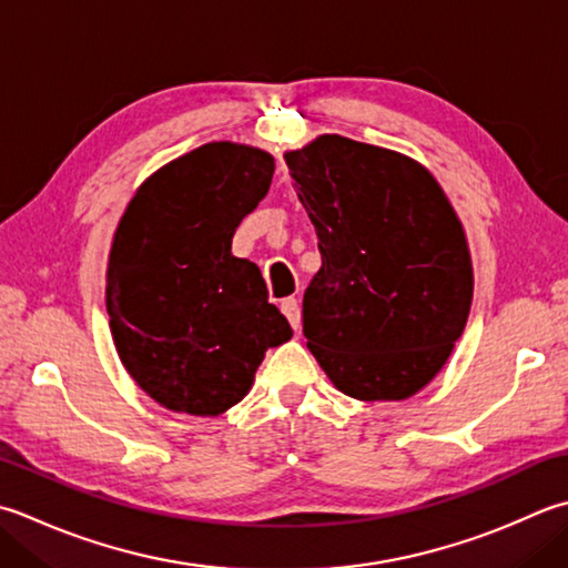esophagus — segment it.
<instances>
[{
  "mask_svg": "<svg viewBox=\"0 0 568 568\" xmlns=\"http://www.w3.org/2000/svg\"><path fill=\"white\" fill-rule=\"evenodd\" d=\"M283 313H285V317L291 320V325H293V329L297 332L300 329V320H303V313H300V303L295 297H287V300H283Z\"/></svg>",
  "mask_w": 568,
  "mask_h": 568,
  "instance_id": "1",
  "label": "esophagus"
}]
</instances>
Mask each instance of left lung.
Here are the masks:
<instances>
[{
    "instance_id": "left-lung-1",
    "label": "left lung",
    "mask_w": 568,
    "mask_h": 568,
    "mask_svg": "<svg viewBox=\"0 0 568 568\" xmlns=\"http://www.w3.org/2000/svg\"><path fill=\"white\" fill-rule=\"evenodd\" d=\"M285 162L322 253L303 297L310 352L359 402L414 396L450 357L473 303L450 202L418 162L349 138L322 135Z\"/></svg>"
}]
</instances>
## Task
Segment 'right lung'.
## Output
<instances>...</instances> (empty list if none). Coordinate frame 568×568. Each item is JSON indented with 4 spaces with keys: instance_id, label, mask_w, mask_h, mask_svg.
<instances>
[{
    "instance_id": "1",
    "label": "right lung",
    "mask_w": 568,
    "mask_h": 568,
    "mask_svg": "<svg viewBox=\"0 0 568 568\" xmlns=\"http://www.w3.org/2000/svg\"><path fill=\"white\" fill-rule=\"evenodd\" d=\"M273 172L268 152L209 142L154 172L120 219L110 332L128 374L164 408L224 414L248 394L265 349L293 337L258 265L231 253Z\"/></svg>"
}]
</instances>
